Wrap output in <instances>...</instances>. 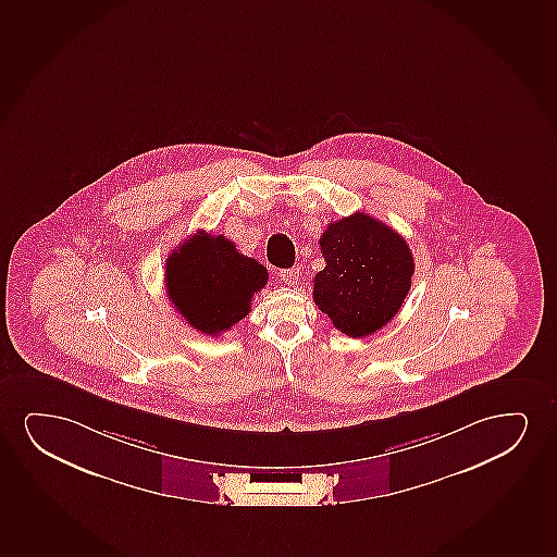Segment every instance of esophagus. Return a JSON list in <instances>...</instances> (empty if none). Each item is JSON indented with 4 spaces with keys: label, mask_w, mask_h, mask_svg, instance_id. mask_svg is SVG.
<instances>
[{
    "label": "esophagus",
    "mask_w": 557,
    "mask_h": 557,
    "mask_svg": "<svg viewBox=\"0 0 557 557\" xmlns=\"http://www.w3.org/2000/svg\"><path fill=\"white\" fill-rule=\"evenodd\" d=\"M280 277H282L285 285H297L300 272H298V268H287V270L280 272Z\"/></svg>",
    "instance_id": "obj_1"
}]
</instances>
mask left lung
I'll list each match as a JSON object with an SVG mask.
<instances>
[{"label":"left lung","mask_w":557,"mask_h":557,"mask_svg":"<svg viewBox=\"0 0 557 557\" xmlns=\"http://www.w3.org/2000/svg\"><path fill=\"white\" fill-rule=\"evenodd\" d=\"M326 267L313 280V302L349 338L374 334L397 315L412 287L413 257L387 224L357 211L319 239Z\"/></svg>","instance_id":"left-lung-1"}]
</instances>
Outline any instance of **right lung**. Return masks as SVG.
<instances>
[{"instance_id": "obj_1", "label": "right lung", "mask_w": 557, "mask_h": 557, "mask_svg": "<svg viewBox=\"0 0 557 557\" xmlns=\"http://www.w3.org/2000/svg\"><path fill=\"white\" fill-rule=\"evenodd\" d=\"M168 298L188 325L219 336L251 311V300L268 282L267 268L224 236L200 231L166 260Z\"/></svg>"}]
</instances>
